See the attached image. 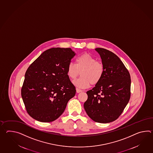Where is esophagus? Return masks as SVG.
Instances as JSON below:
<instances>
[{"mask_svg":"<svg viewBox=\"0 0 153 153\" xmlns=\"http://www.w3.org/2000/svg\"><path fill=\"white\" fill-rule=\"evenodd\" d=\"M83 91L81 89H80L76 88V92L78 93H80V92H82Z\"/></svg>","mask_w":153,"mask_h":153,"instance_id":"34e87169","label":"esophagus"}]
</instances>
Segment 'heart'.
<instances>
[{
    "instance_id": "obj_1",
    "label": "heart",
    "mask_w": 153,
    "mask_h": 153,
    "mask_svg": "<svg viewBox=\"0 0 153 153\" xmlns=\"http://www.w3.org/2000/svg\"><path fill=\"white\" fill-rule=\"evenodd\" d=\"M66 71L68 77L71 79H75L81 72V77L73 83L78 88H86L91 83L95 85L100 81L104 74V66L91 55L85 53L77 57L76 64L70 62Z\"/></svg>"
}]
</instances>
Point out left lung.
Returning a JSON list of instances; mask_svg holds the SVG:
<instances>
[{
  "label": "left lung",
  "instance_id": "left-lung-1",
  "mask_svg": "<svg viewBox=\"0 0 153 153\" xmlns=\"http://www.w3.org/2000/svg\"><path fill=\"white\" fill-rule=\"evenodd\" d=\"M104 72L100 81L87 92L84 108L95 122L106 123L119 117L131 97V77L120 58L111 51L98 48Z\"/></svg>",
  "mask_w": 153,
  "mask_h": 153
}]
</instances>
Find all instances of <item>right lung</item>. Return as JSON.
<instances>
[{
    "label": "right lung",
    "instance_id": "1",
    "mask_svg": "<svg viewBox=\"0 0 153 153\" xmlns=\"http://www.w3.org/2000/svg\"><path fill=\"white\" fill-rule=\"evenodd\" d=\"M75 54L71 48H51L27 68L21 96L33 119L43 122L54 121L75 96L76 89L66 70Z\"/></svg>",
    "mask_w": 153,
    "mask_h": 153
}]
</instances>
